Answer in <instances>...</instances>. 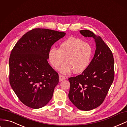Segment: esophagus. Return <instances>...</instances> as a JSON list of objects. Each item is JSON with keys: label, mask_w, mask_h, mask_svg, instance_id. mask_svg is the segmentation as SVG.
<instances>
[{"label": "esophagus", "mask_w": 127, "mask_h": 127, "mask_svg": "<svg viewBox=\"0 0 127 127\" xmlns=\"http://www.w3.org/2000/svg\"><path fill=\"white\" fill-rule=\"evenodd\" d=\"M65 77L64 76H63V75H59V81H62L63 80H65Z\"/></svg>", "instance_id": "esophagus-1"}]
</instances>
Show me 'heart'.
<instances>
[{
	"instance_id": "b5f03b06",
	"label": "heart",
	"mask_w": 127,
	"mask_h": 127,
	"mask_svg": "<svg viewBox=\"0 0 127 127\" xmlns=\"http://www.w3.org/2000/svg\"><path fill=\"white\" fill-rule=\"evenodd\" d=\"M92 49L88 43L80 38L70 37L60 44L58 49L52 48L49 51L50 63L54 69L60 68L61 73L66 74L73 70L75 73H80L90 64L92 56Z\"/></svg>"
}]
</instances>
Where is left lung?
Listing matches in <instances>:
<instances>
[{
    "mask_svg": "<svg viewBox=\"0 0 127 127\" xmlns=\"http://www.w3.org/2000/svg\"><path fill=\"white\" fill-rule=\"evenodd\" d=\"M80 32L94 39L95 51L87 69L68 78L70 84L68 97L78 109L87 111L103 102L114 80V61L112 51L100 36L88 30Z\"/></svg>",
    "mask_w": 127,
    "mask_h": 127,
    "instance_id": "left-lung-1",
    "label": "left lung"
}]
</instances>
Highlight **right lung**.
<instances>
[{"label": "right lung", "instance_id": "right-lung-1", "mask_svg": "<svg viewBox=\"0 0 127 127\" xmlns=\"http://www.w3.org/2000/svg\"><path fill=\"white\" fill-rule=\"evenodd\" d=\"M66 33L35 28L25 33L16 43L9 57V83L23 104L37 109L52 98L59 75L47 62L54 43Z\"/></svg>", "mask_w": 127, "mask_h": 127}]
</instances>
